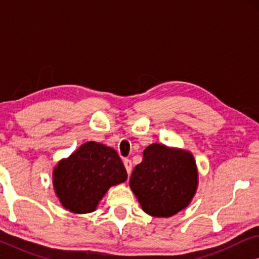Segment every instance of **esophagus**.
<instances>
[{"instance_id": "obj_1", "label": "esophagus", "mask_w": 259, "mask_h": 259, "mask_svg": "<svg viewBox=\"0 0 259 259\" xmlns=\"http://www.w3.org/2000/svg\"><path fill=\"white\" fill-rule=\"evenodd\" d=\"M123 165H125L126 171H127V173H128V176H130L131 172H132V161H131L130 159H125V160H123Z\"/></svg>"}]
</instances>
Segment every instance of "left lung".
Instances as JSON below:
<instances>
[{
    "mask_svg": "<svg viewBox=\"0 0 259 259\" xmlns=\"http://www.w3.org/2000/svg\"><path fill=\"white\" fill-rule=\"evenodd\" d=\"M197 165L187 151L152 144L134 167L130 186L143 210L154 217H171L185 208L196 193Z\"/></svg>",
    "mask_w": 259,
    "mask_h": 259,
    "instance_id": "1",
    "label": "left lung"
}]
</instances>
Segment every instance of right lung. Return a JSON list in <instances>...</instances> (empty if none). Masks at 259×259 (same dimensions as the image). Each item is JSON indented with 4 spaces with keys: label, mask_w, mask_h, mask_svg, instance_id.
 <instances>
[{
    "label": "right lung",
    "mask_w": 259,
    "mask_h": 259,
    "mask_svg": "<svg viewBox=\"0 0 259 259\" xmlns=\"http://www.w3.org/2000/svg\"><path fill=\"white\" fill-rule=\"evenodd\" d=\"M127 179L114 148L88 141L53 171V185L62 206L74 213H90L107 190Z\"/></svg>",
    "instance_id": "1"
}]
</instances>
